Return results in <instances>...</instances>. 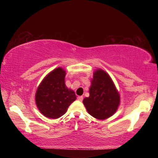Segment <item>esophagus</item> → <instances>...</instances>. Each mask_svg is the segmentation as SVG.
Instances as JSON below:
<instances>
[{"label": "esophagus", "mask_w": 158, "mask_h": 158, "mask_svg": "<svg viewBox=\"0 0 158 158\" xmlns=\"http://www.w3.org/2000/svg\"><path fill=\"white\" fill-rule=\"evenodd\" d=\"M83 99H84L83 96H78V97H77V100H79V101H82Z\"/></svg>", "instance_id": "esophagus-1"}]
</instances>
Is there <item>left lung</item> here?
Returning <instances> with one entry per match:
<instances>
[{
	"label": "left lung",
	"mask_w": 158,
	"mask_h": 158,
	"mask_svg": "<svg viewBox=\"0 0 158 158\" xmlns=\"http://www.w3.org/2000/svg\"><path fill=\"white\" fill-rule=\"evenodd\" d=\"M90 96L83 103L87 111L95 118L104 120L116 111L120 103V95L110 77L102 69L93 74Z\"/></svg>",
	"instance_id": "1"
}]
</instances>
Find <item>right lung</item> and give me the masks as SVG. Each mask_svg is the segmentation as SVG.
Returning a JSON list of instances; mask_svg holds the SVG:
<instances>
[{"mask_svg":"<svg viewBox=\"0 0 158 158\" xmlns=\"http://www.w3.org/2000/svg\"><path fill=\"white\" fill-rule=\"evenodd\" d=\"M65 77L64 69H55L47 75L37 90V108L47 118L56 119L62 116L76 100L75 93L65 84Z\"/></svg>","mask_w":158,"mask_h":158,"instance_id":"right-lung-1","label":"right lung"}]
</instances>
